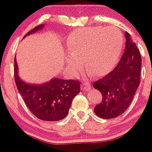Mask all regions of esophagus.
I'll return each mask as SVG.
<instances>
[{
	"instance_id": "esophagus-1",
	"label": "esophagus",
	"mask_w": 152,
	"mask_h": 152,
	"mask_svg": "<svg viewBox=\"0 0 152 152\" xmlns=\"http://www.w3.org/2000/svg\"><path fill=\"white\" fill-rule=\"evenodd\" d=\"M82 89H83V90H88L90 88V84L88 83V82H84L82 84Z\"/></svg>"
}]
</instances>
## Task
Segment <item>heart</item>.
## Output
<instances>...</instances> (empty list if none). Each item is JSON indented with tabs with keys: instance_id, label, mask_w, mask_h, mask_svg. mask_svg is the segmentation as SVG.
Here are the masks:
<instances>
[{
	"instance_id": "1",
	"label": "heart",
	"mask_w": 152,
	"mask_h": 152,
	"mask_svg": "<svg viewBox=\"0 0 152 152\" xmlns=\"http://www.w3.org/2000/svg\"><path fill=\"white\" fill-rule=\"evenodd\" d=\"M67 69L77 74L83 62L85 70L94 76L108 73L121 51L123 37L115 28L90 27L72 32L67 39Z\"/></svg>"
}]
</instances>
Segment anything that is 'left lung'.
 <instances>
[{
	"label": "left lung",
	"mask_w": 152,
	"mask_h": 152,
	"mask_svg": "<svg viewBox=\"0 0 152 152\" xmlns=\"http://www.w3.org/2000/svg\"><path fill=\"white\" fill-rule=\"evenodd\" d=\"M125 37L126 49L118 65L93 83V87L102 94V102L94 108L96 115L102 118H114L124 113L140 85L141 56L127 31Z\"/></svg>",
	"instance_id": "8db88e82"
}]
</instances>
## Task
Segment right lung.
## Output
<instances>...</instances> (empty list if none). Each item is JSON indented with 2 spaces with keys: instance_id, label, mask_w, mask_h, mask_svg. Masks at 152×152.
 <instances>
[{
  "instance_id": "1",
  "label": "right lung",
  "mask_w": 152,
  "mask_h": 152,
  "mask_svg": "<svg viewBox=\"0 0 152 152\" xmlns=\"http://www.w3.org/2000/svg\"><path fill=\"white\" fill-rule=\"evenodd\" d=\"M43 27L44 25L35 27L25 37L35 33ZM15 80L18 91L32 114L46 121H57L65 118L73 98L80 93V82L78 80L53 78L50 82L42 85L26 83L19 77L16 57H15Z\"/></svg>"
}]
</instances>
